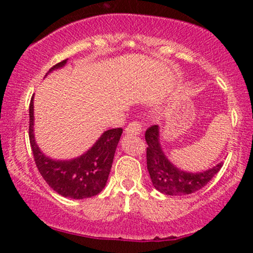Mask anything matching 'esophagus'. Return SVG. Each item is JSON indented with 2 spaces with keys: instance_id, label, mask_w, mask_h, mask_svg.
<instances>
[{
  "instance_id": "obj_1",
  "label": "esophagus",
  "mask_w": 253,
  "mask_h": 253,
  "mask_svg": "<svg viewBox=\"0 0 253 253\" xmlns=\"http://www.w3.org/2000/svg\"><path fill=\"white\" fill-rule=\"evenodd\" d=\"M141 130H143V128H141V124L139 123V121H132L128 126L126 127V129H125V133L126 134H130V135H138L140 134Z\"/></svg>"
}]
</instances>
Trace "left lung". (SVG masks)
Here are the masks:
<instances>
[{"mask_svg": "<svg viewBox=\"0 0 253 253\" xmlns=\"http://www.w3.org/2000/svg\"><path fill=\"white\" fill-rule=\"evenodd\" d=\"M145 139L146 162L153 187L165 195L182 196L202 189L219 172L223 163H219L210 170L202 172H185L176 168L164 155L159 144V127L153 125L146 129Z\"/></svg>", "mask_w": 253, "mask_h": 253, "instance_id": "8db88e82", "label": "left lung"}]
</instances>
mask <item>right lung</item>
I'll return each instance as SVG.
<instances>
[{
  "label": "right lung",
  "mask_w": 253,
  "mask_h": 253,
  "mask_svg": "<svg viewBox=\"0 0 253 253\" xmlns=\"http://www.w3.org/2000/svg\"><path fill=\"white\" fill-rule=\"evenodd\" d=\"M66 59L56 64L50 72L62 68ZM33 97L30 103V143L40 175L56 193L70 199H86L101 193L108 179L114 153L123 128L108 129L84 155L70 161H54L40 151L33 133Z\"/></svg>",
  "instance_id": "add662e5"
}]
</instances>
